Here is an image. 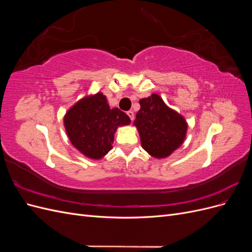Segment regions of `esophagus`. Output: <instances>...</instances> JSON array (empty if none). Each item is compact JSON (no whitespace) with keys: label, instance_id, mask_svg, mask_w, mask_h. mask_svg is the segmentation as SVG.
I'll return each mask as SVG.
<instances>
[{"label":"esophagus","instance_id":"34e87169","mask_svg":"<svg viewBox=\"0 0 252 252\" xmlns=\"http://www.w3.org/2000/svg\"><path fill=\"white\" fill-rule=\"evenodd\" d=\"M127 116H128L129 118H130L131 121H133V119H134V113H133V111H131V110L127 111Z\"/></svg>","mask_w":252,"mask_h":252}]
</instances>
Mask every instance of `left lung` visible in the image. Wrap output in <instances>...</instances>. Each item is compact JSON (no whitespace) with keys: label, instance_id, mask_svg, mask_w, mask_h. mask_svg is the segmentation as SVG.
<instances>
[{"label":"left lung","instance_id":"obj_1","mask_svg":"<svg viewBox=\"0 0 252 252\" xmlns=\"http://www.w3.org/2000/svg\"><path fill=\"white\" fill-rule=\"evenodd\" d=\"M140 105L133 125L139 131L143 149L156 158L169 157L185 141L186 120L157 94L141 98Z\"/></svg>","mask_w":252,"mask_h":252}]
</instances>
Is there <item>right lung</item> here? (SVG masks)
I'll return each instance as SVG.
<instances>
[{"label": "right lung", "mask_w": 252, "mask_h": 252, "mask_svg": "<svg viewBox=\"0 0 252 252\" xmlns=\"http://www.w3.org/2000/svg\"><path fill=\"white\" fill-rule=\"evenodd\" d=\"M130 119L119 108H110L107 98L97 93L81 98L64 117L66 133L82 155L100 159L112 149L117 128L130 124Z\"/></svg>", "instance_id": "obj_1"}]
</instances>
